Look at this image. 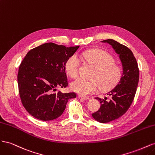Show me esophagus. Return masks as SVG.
I'll use <instances>...</instances> for the list:
<instances>
[{"label":"esophagus","mask_w":155,"mask_h":155,"mask_svg":"<svg viewBox=\"0 0 155 155\" xmlns=\"http://www.w3.org/2000/svg\"><path fill=\"white\" fill-rule=\"evenodd\" d=\"M78 97L79 98H80V99H83V100H90V98H89V97L83 96H81V95H78Z\"/></svg>","instance_id":"obj_1"}]
</instances>
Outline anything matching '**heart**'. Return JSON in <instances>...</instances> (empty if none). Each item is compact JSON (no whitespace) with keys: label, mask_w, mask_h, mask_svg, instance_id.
<instances>
[{"label":"heart","mask_w":155,"mask_h":155,"mask_svg":"<svg viewBox=\"0 0 155 155\" xmlns=\"http://www.w3.org/2000/svg\"><path fill=\"white\" fill-rule=\"evenodd\" d=\"M79 57L94 68L92 79L86 80L79 78L72 82V90L83 96H88L101 89H107L114 86L119 81L121 69L114 63V58L102 50H90L79 54ZM80 61L76 55H72L67 60L64 68L70 77L76 78L79 74Z\"/></svg>","instance_id":"b5f03b06"}]
</instances>
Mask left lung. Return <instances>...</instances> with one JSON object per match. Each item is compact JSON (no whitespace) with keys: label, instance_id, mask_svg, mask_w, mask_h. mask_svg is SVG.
<instances>
[{"label":"left lung","instance_id":"1","mask_svg":"<svg viewBox=\"0 0 155 155\" xmlns=\"http://www.w3.org/2000/svg\"><path fill=\"white\" fill-rule=\"evenodd\" d=\"M101 43H109L112 46L122 65V74L119 81L113 88L106 93L110 97L101 99L100 109L92 114L93 118L100 123H108L119 118L124 115L130 107L134 100L139 80V70L134 56L129 48L113 39H107Z\"/></svg>","mask_w":155,"mask_h":155}]
</instances>
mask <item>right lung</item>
Listing matches in <instances>:
<instances>
[{
	"mask_svg": "<svg viewBox=\"0 0 155 155\" xmlns=\"http://www.w3.org/2000/svg\"><path fill=\"white\" fill-rule=\"evenodd\" d=\"M79 46L66 47L53 43L30 50L18 69L17 81L22 104L34 118L42 121L57 119L76 93L54 92L68 85L64 64Z\"/></svg>",
	"mask_w": 155,
	"mask_h": 155,
	"instance_id": "1",
	"label": "right lung"
}]
</instances>
